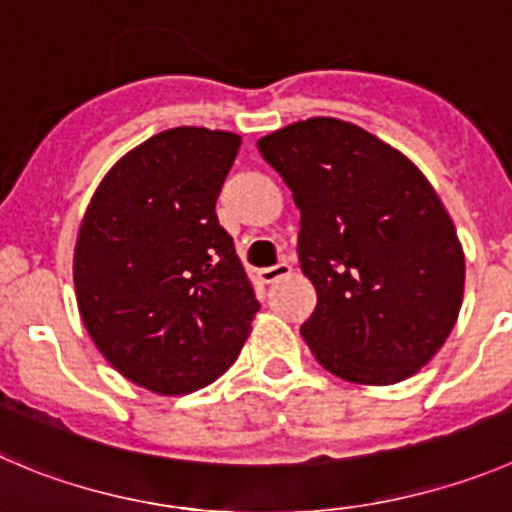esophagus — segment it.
Segmentation results:
<instances>
[{"instance_id": "esophagus-1", "label": "esophagus", "mask_w": 512, "mask_h": 512, "mask_svg": "<svg viewBox=\"0 0 512 512\" xmlns=\"http://www.w3.org/2000/svg\"><path fill=\"white\" fill-rule=\"evenodd\" d=\"M290 272H293V267H290L288 262H278V265H272V267H262L260 280L265 285H272V283H278V280L288 278Z\"/></svg>"}]
</instances>
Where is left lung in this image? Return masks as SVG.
<instances>
[{
    "instance_id": "1",
    "label": "left lung",
    "mask_w": 512,
    "mask_h": 512,
    "mask_svg": "<svg viewBox=\"0 0 512 512\" xmlns=\"http://www.w3.org/2000/svg\"><path fill=\"white\" fill-rule=\"evenodd\" d=\"M300 209L298 260L318 303L300 326L315 361L353 384L417 374L465 290L455 224L422 171L353 123L308 118L257 141Z\"/></svg>"
}]
</instances>
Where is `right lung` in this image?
<instances>
[{
    "label": "right lung",
    "instance_id": "1",
    "mask_svg": "<svg viewBox=\"0 0 512 512\" xmlns=\"http://www.w3.org/2000/svg\"><path fill=\"white\" fill-rule=\"evenodd\" d=\"M237 133L179 126L113 166L75 245L78 308L108 364L156 394L212 384L260 310L217 197Z\"/></svg>",
    "mask_w": 512,
    "mask_h": 512
}]
</instances>
